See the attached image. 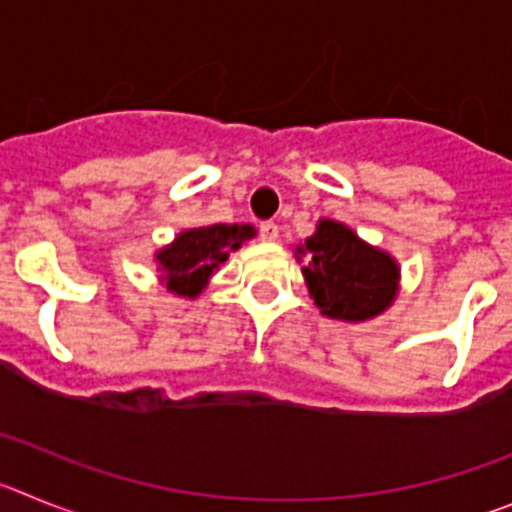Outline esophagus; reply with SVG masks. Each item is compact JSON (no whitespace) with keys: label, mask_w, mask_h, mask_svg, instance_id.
I'll return each instance as SVG.
<instances>
[{"label":"esophagus","mask_w":512,"mask_h":512,"mask_svg":"<svg viewBox=\"0 0 512 512\" xmlns=\"http://www.w3.org/2000/svg\"><path fill=\"white\" fill-rule=\"evenodd\" d=\"M260 237L265 239V242H275V239L280 237V227L275 222H262L260 224Z\"/></svg>","instance_id":"esophagus-1"}]
</instances>
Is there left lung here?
I'll use <instances>...</instances> for the list:
<instances>
[{"label":"left lung","mask_w":512,"mask_h":512,"mask_svg":"<svg viewBox=\"0 0 512 512\" xmlns=\"http://www.w3.org/2000/svg\"><path fill=\"white\" fill-rule=\"evenodd\" d=\"M296 252L298 262L306 257L301 270L308 293L329 319H375L398 296V262L367 245L342 222L321 219Z\"/></svg>","instance_id":"obj_1"}]
</instances>
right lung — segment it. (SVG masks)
<instances>
[{
	"label": "right lung",
	"instance_id": "add662e5",
	"mask_svg": "<svg viewBox=\"0 0 512 512\" xmlns=\"http://www.w3.org/2000/svg\"><path fill=\"white\" fill-rule=\"evenodd\" d=\"M255 234L252 224H211L186 229L168 247L155 252L160 280L170 293L196 298L206 288L214 270L227 262L229 252L239 250Z\"/></svg>",
	"mask_w": 512,
	"mask_h": 512
}]
</instances>
